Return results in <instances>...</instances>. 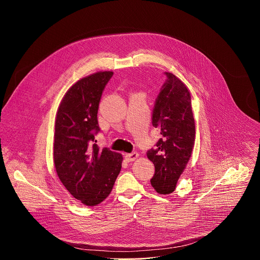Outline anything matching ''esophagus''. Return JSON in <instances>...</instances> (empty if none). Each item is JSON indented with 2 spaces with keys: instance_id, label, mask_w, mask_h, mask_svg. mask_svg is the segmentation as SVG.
Instances as JSON below:
<instances>
[{
  "instance_id": "1",
  "label": "esophagus",
  "mask_w": 260,
  "mask_h": 260,
  "mask_svg": "<svg viewBox=\"0 0 260 260\" xmlns=\"http://www.w3.org/2000/svg\"><path fill=\"white\" fill-rule=\"evenodd\" d=\"M138 156H139V154H138L137 152L128 153V154H126V155H125V159H126L127 161L131 162V161H134V160H136V159L138 158Z\"/></svg>"
}]
</instances>
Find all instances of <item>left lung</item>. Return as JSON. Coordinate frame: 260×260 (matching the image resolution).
Wrapping results in <instances>:
<instances>
[{"label": "left lung", "instance_id": "8db88e82", "mask_svg": "<svg viewBox=\"0 0 260 260\" xmlns=\"http://www.w3.org/2000/svg\"><path fill=\"white\" fill-rule=\"evenodd\" d=\"M167 80L161 88L153 109L152 124L160 129L156 149L147 152L155 166L151 185L159 194H170L183 173L195 141V122L191 95L175 75L165 72Z\"/></svg>", "mask_w": 260, "mask_h": 260}]
</instances>
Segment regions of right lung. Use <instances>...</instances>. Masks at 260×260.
<instances>
[{
  "instance_id": "right-lung-1",
  "label": "right lung",
  "mask_w": 260,
  "mask_h": 260,
  "mask_svg": "<svg viewBox=\"0 0 260 260\" xmlns=\"http://www.w3.org/2000/svg\"><path fill=\"white\" fill-rule=\"evenodd\" d=\"M113 72L100 71L77 81L65 93L55 121L54 164L59 179L81 203L105 200L122 167L123 156L93 143L102 92Z\"/></svg>"
}]
</instances>
